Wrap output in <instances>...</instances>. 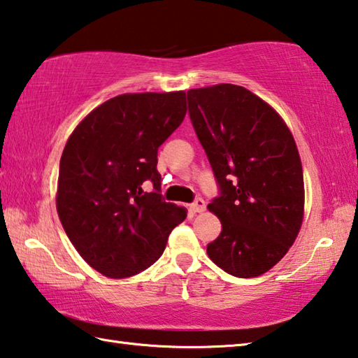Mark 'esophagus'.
I'll return each instance as SVG.
<instances>
[{
    "label": "esophagus",
    "mask_w": 358,
    "mask_h": 358,
    "mask_svg": "<svg viewBox=\"0 0 358 358\" xmlns=\"http://www.w3.org/2000/svg\"><path fill=\"white\" fill-rule=\"evenodd\" d=\"M205 207H207V205H205V201L202 197H197L196 201L191 203V210L194 211V213H202Z\"/></svg>",
    "instance_id": "obj_1"
}]
</instances>
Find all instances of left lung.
I'll use <instances>...</instances> for the list:
<instances>
[{
    "label": "left lung",
    "mask_w": 358,
    "mask_h": 358,
    "mask_svg": "<svg viewBox=\"0 0 358 358\" xmlns=\"http://www.w3.org/2000/svg\"><path fill=\"white\" fill-rule=\"evenodd\" d=\"M187 108L220 187L208 208L222 230L208 256L232 276L262 275L286 256L303 221L294 137L273 108L238 85L189 90Z\"/></svg>",
    "instance_id": "8db88e82"
}]
</instances>
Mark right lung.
<instances>
[{"instance_id":"obj_1","label":"right lung","mask_w":358,"mask_h":358,"mask_svg":"<svg viewBox=\"0 0 358 358\" xmlns=\"http://www.w3.org/2000/svg\"><path fill=\"white\" fill-rule=\"evenodd\" d=\"M186 115V94L106 101L72 132L59 161L57 210L78 254L108 278L153 265L186 210L164 202L157 148ZM151 184V193L144 186Z\"/></svg>"}]
</instances>
